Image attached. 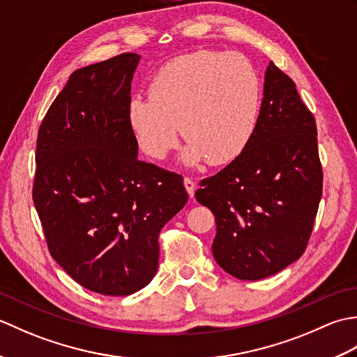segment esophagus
<instances>
[{"mask_svg":"<svg viewBox=\"0 0 357 357\" xmlns=\"http://www.w3.org/2000/svg\"><path fill=\"white\" fill-rule=\"evenodd\" d=\"M184 185H185V188H187L188 195H190V198H193V193H195V188H196L195 181H193L190 176H185V178H184Z\"/></svg>","mask_w":357,"mask_h":357,"instance_id":"esophagus-1","label":"esophagus"}]
</instances>
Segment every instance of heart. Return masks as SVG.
Segmentation results:
<instances>
[{
  "mask_svg": "<svg viewBox=\"0 0 357 357\" xmlns=\"http://www.w3.org/2000/svg\"><path fill=\"white\" fill-rule=\"evenodd\" d=\"M257 84L252 66L233 52H198L173 59L151 79L149 95L128 104V123L141 149L164 159L176 149L181 124L184 161H230L256 123Z\"/></svg>",
  "mask_w": 357,
  "mask_h": 357,
  "instance_id": "obj_1",
  "label": "heart"
}]
</instances>
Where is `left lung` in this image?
<instances>
[{
  "label": "left lung",
  "instance_id": "8db88e82",
  "mask_svg": "<svg viewBox=\"0 0 357 357\" xmlns=\"http://www.w3.org/2000/svg\"><path fill=\"white\" fill-rule=\"evenodd\" d=\"M322 179L313 113L293 79L270 63L244 150L195 193L216 219V262L234 278L257 280L298 261L312 236Z\"/></svg>",
  "mask_w": 357,
  "mask_h": 357
}]
</instances>
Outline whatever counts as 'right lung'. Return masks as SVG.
I'll use <instances>...</instances> for the list:
<instances>
[{"label": "right lung", "instance_id": "add662e5", "mask_svg": "<svg viewBox=\"0 0 357 357\" xmlns=\"http://www.w3.org/2000/svg\"><path fill=\"white\" fill-rule=\"evenodd\" d=\"M136 53L73 72L38 130L33 202L47 248L87 290L127 296L153 279L159 233L185 206L183 176L138 159L128 123Z\"/></svg>", "mask_w": 357, "mask_h": 357}]
</instances>
